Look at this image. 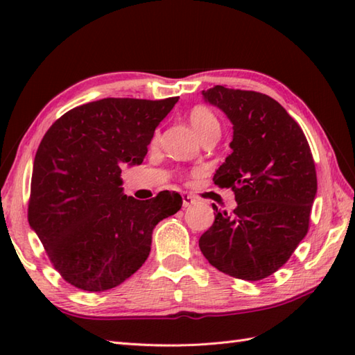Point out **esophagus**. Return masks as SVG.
Returning <instances> with one entry per match:
<instances>
[{"label":"esophagus","mask_w":355,"mask_h":355,"mask_svg":"<svg viewBox=\"0 0 355 355\" xmlns=\"http://www.w3.org/2000/svg\"><path fill=\"white\" fill-rule=\"evenodd\" d=\"M195 205V198L189 193H183V207H191Z\"/></svg>","instance_id":"1"}]
</instances>
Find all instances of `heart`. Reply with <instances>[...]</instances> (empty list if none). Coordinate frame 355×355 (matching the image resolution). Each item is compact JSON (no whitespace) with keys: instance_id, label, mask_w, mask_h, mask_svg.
<instances>
[{"instance_id":"b5f03b06","label":"heart","mask_w":355,"mask_h":355,"mask_svg":"<svg viewBox=\"0 0 355 355\" xmlns=\"http://www.w3.org/2000/svg\"><path fill=\"white\" fill-rule=\"evenodd\" d=\"M189 120L200 139L207 132L220 130V120H218L214 112L207 107H205V105H197V107H193L189 112Z\"/></svg>"}]
</instances>
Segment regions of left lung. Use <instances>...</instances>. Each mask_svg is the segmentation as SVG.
<instances>
[{
    "label": "left lung",
    "mask_w": 355,
    "mask_h": 355,
    "mask_svg": "<svg viewBox=\"0 0 355 355\" xmlns=\"http://www.w3.org/2000/svg\"><path fill=\"white\" fill-rule=\"evenodd\" d=\"M233 125L232 154L214 182L238 206L220 212L200 238L206 259L223 273L261 281L281 268L310 225L318 177L302 128L270 96L223 85L202 92Z\"/></svg>",
    "instance_id": "left-lung-1"
}]
</instances>
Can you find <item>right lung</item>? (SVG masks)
I'll list each match as a JSON object with an SVG mask.
<instances>
[{
  "label": "right lung",
  "mask_w": 355,
  "mask_h": 355,
  "mask_svg": "<svg viewBox=\"0 0 355 355\" xmlns=\"http://www.w3.org/2000/svg\"><path fill=\"white\" fill-rule=\"evenodd\" d=\"M178 102L108 99L65 112L36 150L28 224L67 282L85 291L122 284L148 259L153 230L183 198L126 197L122 166L141 164L158 123Z\"/></svg>",
  "instance_id": "obj_1"
}]
</instances>
